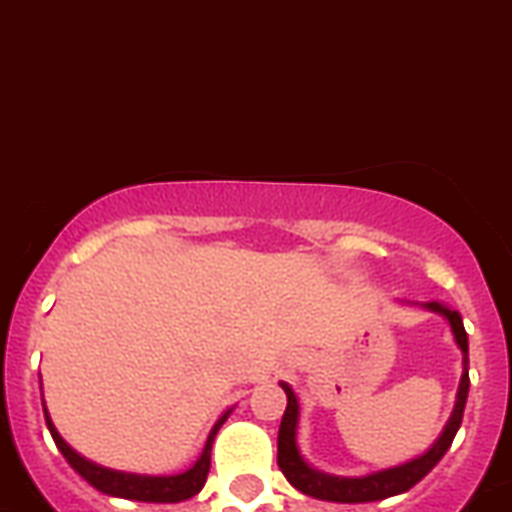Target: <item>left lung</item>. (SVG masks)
Wrapping results in <instances>:
<instances>
[{"label":"left lung","mask_w":512,"mask_h":512,"mask_svg":"<svg viewBox=\"0 0 512 512\" xmlns=\"http://www.w3.org/2000/svg\"><path fill=\"white\" fill-rule=\"evenodd\" d=\"M431 311H439L441 316H446L454 331V339H457L459 349L464 354V375L459 382L457 393V405H454V413H451L449 423H446L444 434L439 436L431 449L423 454V457L413 459V462H405L400 467L382 469L377 474H367V477H357V480H349V477H329V474H321L316 469L308 467L306 462L298 454L296 446V423H298V400L293 395V390L283 382V390L288 395V405H285L283 421H280L278 431V467L285 474V480L290 485L301 490L303 495H311L316 500H329V503H375V500H385V497L400 495V492L411 490L413 485L426 477L436 464L441 462V457L446 454V449L451 446L454 436H457L459 426H462L464 405H467V393H469V342L467 331H464L462 316L457 311H449L441 303H428Z\"/></svg>","instance_id":"1"}]
</instances>
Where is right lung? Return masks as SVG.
I'll use <instances>...</instances> for the list:
<instances>
[{"label": "right lung", "mask_w": 512, "mask_h": 512, "mask_svg": "<svg viewBox=\"0 0 512 512\" xmlns=\"http://www.w3.org/2000/svg\"><path fill=\"white\" fill-rule=\"evenodd\" d=\"M43 411H45V403H43ZM227 416L229 411L216 421L214 428H211V434L204 446V454H201L199 462L193 464L188 472L176 474V477H140V474H122V472H112V469L96 467V464L86 462L84 457H78L76 451H73L71 446L58 436L48 411H45V423H48L55 446L61 449L66 462L71 464V467L76 469V472L81 474L91 487H96V490L104 492V495L127 497V500H140V503H181V500L199 495L201 487L206 485V474H209V467H211V444H214L216 431L222 428V423L227 421Z\"/></svg>", "instance_id": "1"}]
</instances>
